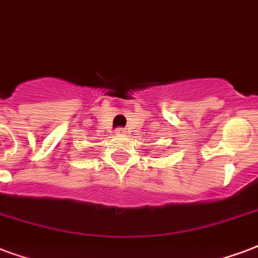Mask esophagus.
Instances as JSON below:
<instances>
[{"label": "esophagus", "mask_w": 258, "mask_h": 258, "mask_svg": "<svg viewBox=\"0 0 258 258\" xmlns=\"http://www.w3.org/2000/svg\"><path fill=\"white\" fill-rule=\"evenodd\" d=\"M115 133H117V135H125V133H126V131H125L123 127H118L117 131H115Z\"/></svg>", "instance_id": "1"}]
</instances>
